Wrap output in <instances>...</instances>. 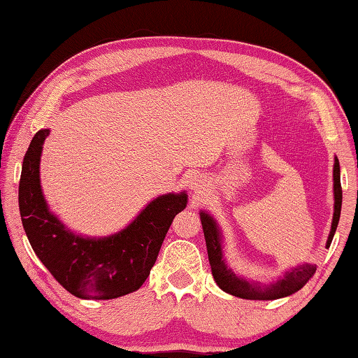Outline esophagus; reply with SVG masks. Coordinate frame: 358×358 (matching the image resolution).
Segmentation results:
<instances>
[{
  "instance_id": "1",
  "label": "esophagus",
  "mask_w": 358,
  "mask_h": 358,
  "mask_svg": "<svg viewBox=\"0 0 358 358\" xmlns=\"http://www.w3.org/2000/svg\"><path fill=\"white\" fill-rule=\"evenodd\" d=\"M187 185H189L191 192L199 196V194H202L207 189V178H205L202 173H192L189 177V181H187Z\"/></svg>"
}]
</instances>
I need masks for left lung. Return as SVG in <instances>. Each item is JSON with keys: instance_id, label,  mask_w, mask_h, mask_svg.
Wrapping results in <instances>:
<instances>
[{"instance_id": "obj_1", "label": "left lung", "mask_w": 358, "mask_h": 358, "mask_svg": "<svg viewBox=\"0 0 358 358\" xmlns=\"http://www.w3.org/2000/svg\"><path fill=\"white\" fill-rule=\"evenodd\" d=\"M333 220H331V229L327 238V248L330 246L333 237H335L339 215H341V203H343V191H341V173H339V161L335 156V164H333ZM201 222L205 235V243H207V252L208 260L211 266V275H213L215 281L224 292L230 295L240 296V299L246 300H276L284 299L295 294L300 290L305 284L310 281V278L316 273V265L313 264H301L292 266L287 271H284L282 276L278 278L276 281H271L268 284L246 280L241 275H237L230 268L226 262L222 251V232L220 229V224L211 216L207 210H201Z\"/></svg>"}]
</instances>
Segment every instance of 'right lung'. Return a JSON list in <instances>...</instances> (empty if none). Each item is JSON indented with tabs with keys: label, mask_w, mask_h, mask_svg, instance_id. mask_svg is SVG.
Returning a JSON list of instances; mask_svg holds the SVG:
<instances>
[{
	"label": "right lung",
	"mask_w": 358,
	"mask_h": 358,
	"mask_svg": "<svg viewBox=\"0 0 358 358\" xmlns=\"http://www.w3.org/2000/svg\"><path fill=\"white\" fill-rule=\"evenodd\" d=\"M50 129L36 132L22 164L19 207L33 251L53 278L83 300H110L142 286L187 194L156 197L124 229L107 237L72 232L50 211L41 186V156Z\"/></svg>",
	"instance_id": "1"
}]
</instances>
